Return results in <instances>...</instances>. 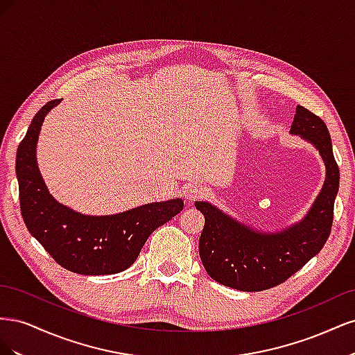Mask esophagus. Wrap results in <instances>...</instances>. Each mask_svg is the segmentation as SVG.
<instances>
[{
    "label": "esophagus",
    "instance_id": "34e87169",
    "mask_svg": "<svg viewBox=\"0 0 355 355\" xmlns=\"http://www.w3.org/2000/svg\"><path fill=\"white\" fill-rule=\"evenodd\" d=\"M184 194L188 201H196L204 196V189L200 185H189L185 188Z\"/></svg>",
    "mask_w": 355,
    "mask_h": 355
}]
</instances>
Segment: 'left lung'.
<instances>
[{
	"mask_svg": "<svg viewBox=\"0 0 355 355\" xmlns=\"http://www.w3.org/2000/svg\"><path fill=\"white\" fill-rule=\"evenodd\" d=\"M290 132L313 144L326 164V180L313 207L299 223L282 232H259L227 216L209 202L196 201L204 214L198 243L207 274L223 286L261 292L284 283L323 249L333 223L339 189V167L333 157L324 121L304 106H296Z\"/></svg>",
	"mask_w": 355,
	"mask_h": 355,
	"instance_id": "1",
	"label": "left lung"
}]
</instances>
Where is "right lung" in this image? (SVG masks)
Masks as SVG:
<instances>
[{"instance_id": "add662e5", "label": "right lung", "mask_w": 355, "mask_h": 355, "mask_svg": "<svg viewBox=\"0 0 355 355\" xmlns=\"http://www.w3.org/2000/svg\"><path fill=\"white\" fill-rule=\"evenodd\" d=\"M62 99L47 102L32 118L16 155L19 201L31 235L62 268L83 275H108L127 270L145 241L184 209V201L153 202L112 216H85L62 206L42 182L35 148L47 112Z\"/></svg>"}]
</instances>
